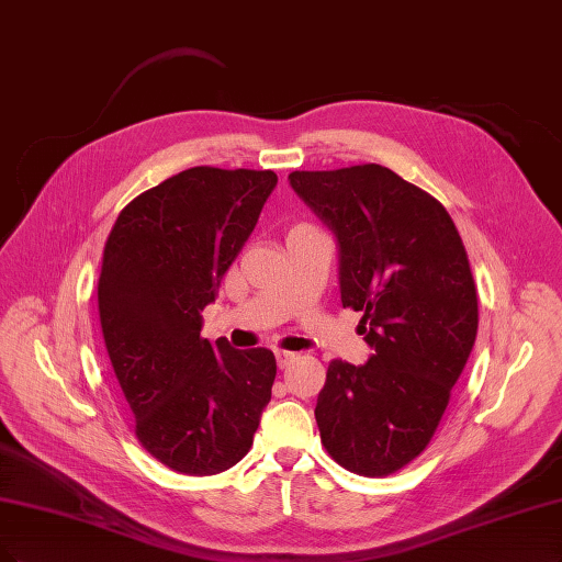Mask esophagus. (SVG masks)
<instances>
[{
    "label": "esophagus",
    "mask_w": 562,
    "mask_h": 562,
    "mask_svg": "<svg viewBox=\"0 0 562 562\" xmlns=\"http://www.w3.org/2000/svg\"><path fill=\"white\" fill-rule=\"evenodd\" d=\"M295 360H297V353L277 351V364H279V370H285V367H290Z\"/></svg>",
    "instance_id": "1"
}]
</instances>
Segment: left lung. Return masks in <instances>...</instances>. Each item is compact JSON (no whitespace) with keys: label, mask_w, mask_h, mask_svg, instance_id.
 I'll return each instance as SVG.
<instances>
[{"label":"left lung","mask_w":562,"mask_h":562,"mask_svg":"<svg viewBox=\"0 0 562 562\" xmlns=\"http://www.w3.org/2000/svg\"><path fill=\"white\" fill-rule=\"evenodd\" d=\"M290 186L339 241L341 304L360 312L364 364L333 360L316 402L321 441L360 476L420 456L479 327L476 285L449 211L381 165L293 171Z\"/></svg>","instance_id":"left-lung-1"}]
</instances>
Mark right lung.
<instances>
[{
	"instance_id": "right-lung-1",
	"label": "right lung",
	"mask_w": 562,
	"mask_h": 562,
	"mask_svg": "<svg viewBox=\"0 0 562 562\" xmlns=\"http://www.w3.org/2000/svg\"><path fill=\"white\" fill-rule=\"evenodd\" d=\"M272 169L192 167L115 218L97 283L102 335L134 435L169 470L211 476L254 447L277 358L202 333V308L254 232Z\"/></svg>"
}]
</instances>
